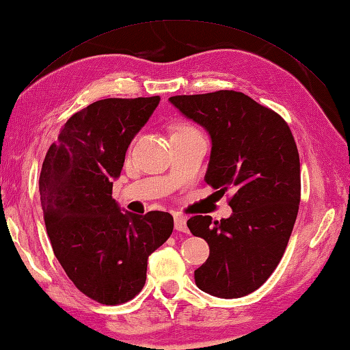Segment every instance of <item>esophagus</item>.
Instances as JSON below:
<instances>
[{
	"label": "esophagus",
	"mask_w": 350,
	"mask_h": 350,
	"mask_svg": "<svg viewBox=\"0 0 350 350\" xmlns=\"http://www.w3.org/2000/svg\"><path fill=\"white\" fill-rule=\"evenodd\" d=\"M174 228H176V230L185 232V234H187V232H188L187 218L182 217V215H176V217H174Z\"/></svg>",
	"instance_id": "1"
}]
</instances>
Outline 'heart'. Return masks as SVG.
<instances>
[{"label":"heart","mask_w":350,"mask_h":350,"mask_svg":"<svg viewBox=\"0 0 350 350\" xmlns=\"http://www.w3.org/2000/svg\"><path fill=\"white\" fill-rule=\"evenodd\" d=\"M182 130H194V129L189 127V126H180L179 129H177V132H182Z\"/></svg>","instance_id":"obj_1"}]
</instances>
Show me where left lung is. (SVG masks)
I'll list each match as a JSON object with an SVG mask.
<instances>
[{
	"label": "left lung",
	"mask_w": 350,
	"mask_h": 350,
	"mask_svg": "<svg viewBox=\"0 0 350 350\" xmlns=\"http://www.w3.org/2000/svg\"><path fill=\"white\" fill-rule=\"evenodd\" d=\"M170 103L211 136L204 180L218 193L232 188V215L188 220L209 245L194 271L202 291L237 299L258 290L278 267L300 203V162L288 124L243 92L176 95Z\"/></svg>",
	"instance_id": "1"
}]
</instances>
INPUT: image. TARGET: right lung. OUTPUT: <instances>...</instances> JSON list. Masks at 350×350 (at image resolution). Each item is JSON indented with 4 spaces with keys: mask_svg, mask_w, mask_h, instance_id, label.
Returning a JSON list of instances; mask_svg holds the SVG:
<instances>
[{
    "mask_svg": "<svg viewBox=\"0 0 350 350\" xmlns=\"http://www.w3.org/2000/svg\"><path fill=\"white\" fill-rule=\"evenodd\" d=\"M161 97L105 98L74 113L51 144L39 177L53 252L77 288L103 305L138 294L147 261L170 238L168 212H121L112 198L126 152Z\"/></svg>",
    "mask_w": 350,
    "mask_h": 350,
    "instance_id": "add662e5",
    "label": "right lung"
}]
</instances>
